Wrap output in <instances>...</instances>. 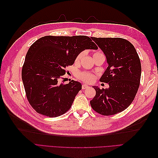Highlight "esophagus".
<instances>
[{
	"instance_id": "esophagus-1",
	"label": "esophagus",
	"mask_w": 158,
	"mask_h": 158,
	"mask_svg": "<svg viewBox=\"0 0 158 158\" xmlns=\"http://www.w3.org/2000/svg\"><path fill=\"white\" fill-rule=\"evenodd\" d=\"M88 87H89V86H88V85H86V84H83V85H82V89H86V88H88Z\"/></svg>"
}]
</instances>
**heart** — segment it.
I'll use <instances>...</instances> for the list:
<instances>
[{
    "instance_id": "obj_1",
    "label": "heart",
    "mask_w": 158,
    "mask_h": 158,
    "mask_svg": "<svg viewBox=\"0 0 158 158\" xmlns=\"http://www.w3.org/2000/svg\"><path fill=\"white\" fill-rule=\"evenodd\" d=\"M100 53H102L96 52L94 53L93 57H94L96 55L100 54ZM83 56H84V52H80L76 57L75 63H79L80 61L81 60V59L83 58ZM77 76L80 80H81V81L87 82V83H91L95 79V75H94V74H92V73H88V72H79L77 73Z\"/></svg>"
}]
</instances>
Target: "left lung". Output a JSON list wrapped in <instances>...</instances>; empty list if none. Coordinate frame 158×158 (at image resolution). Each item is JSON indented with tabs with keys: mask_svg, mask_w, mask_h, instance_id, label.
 I'll use <instances>...</instances> for the list:
<instances>
[{
	"mask_svg": "<svg viewBox=\"0 0 158 158\" xmlns=\"http://www.w3.org/2000/svg\"><path fill=\"white\" fill-rule=\"evenodd\" d=\"M105 53L108 67L100 81L108 83L109 88L96 90L90 105L102 115H113L128 107L138 91L141 64L138 53L130 41L122 38L92 37Z\"/></svg>",
	"mask_w": 158,
	"mask_h": 158,
	"instance_id": "8db88e82",
	"label": "left lung"
}]
</instances>
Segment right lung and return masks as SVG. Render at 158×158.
Returning a JSON list of instances; mask_svg holds the SVG:
<instances>
[{"label":"right lung","mask_w":158,"mask_h":158,"mask_svg":"<svg viewBox=\"0 0 158 158\" xmlns=\"http://www.w3.org/2000/svg\"><path fill=\"white\" fill-rule=\"evenodd\" d=\"M92 41L87 36H45L30 47L22 78L30 105L38 113L56 117L70 109L82 85L74 80L60 83L59 79L80 52L98 49Z\"/></svg>","instance_id":"add662e5"}]
</instances>
